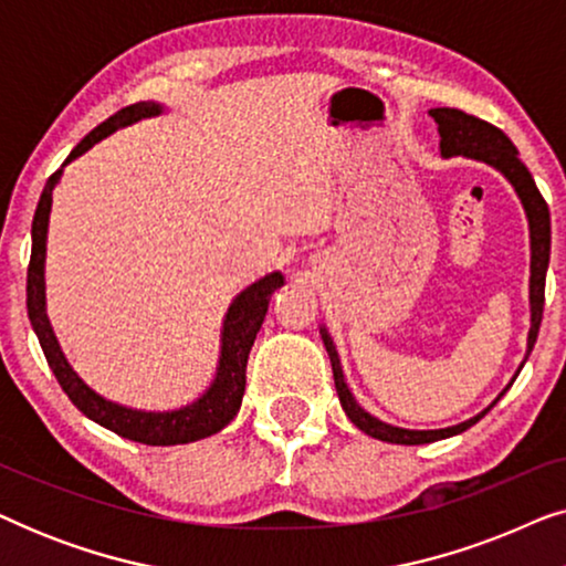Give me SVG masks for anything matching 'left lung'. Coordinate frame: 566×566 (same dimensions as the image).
<instances>
[{
    "label": "left lung",
    "mask_w": 566,
    "mask_h": 566,
    "mask_svg": "<svg viewBox=\"0 0 566 566\" xmlns=\"http://www.w3.org/2000/svg\"><path fill=\"white\" fill-rule=\"evenodd\" d=\"M430 115L432 120L438 123L440 157L443 159L467 157V159L484 161V165L497 169V172L513 185L517 198H521L525 219H528V231H531V281H528L531 329H528V350H525V360H528V355L538 337L541 316H544V285H546V270H548V252H552V216H548L546 200L541 198L528 167H525L521 157H517V149L513 146V142H510L500 128H494L492 123H486L482 118H474V115L455 111V107H432ZM319 335L324 339V347H327L329 353L332 374H335V389L345 415L350 417L355 428L366 432V436L376 440H386V443H397V446H422V443H432V440H443L469 430L471 424H476L494 405H497V399L510 389V386H513V381L523 368L521 363V368H517L513 381L507 384V389L502 391L500 397L484 409V412L471 417V420L453 424V428H443V430H407V428H397V424L381 422L378 417L366 412V409L358 405V399L353 397L350 386L345 384L343 363H339L337 347L332 343L327 327H319Z\"/></svg>",
    "instance_id": "obj_1"
}]
</instances>
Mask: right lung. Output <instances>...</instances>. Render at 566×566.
Segmentation results:
<instances>
[{"label":"right lung","mask_w":566,"mask_h":566,"mask_svg":"<svg viewBox=\"0 0 566 566\" xmlns=\"http://www.w3.org/2000/svg\"><path fill=\"white\" fill-rule=\"evenodd\" d=\"M165 113V105L154 103H136L128 105L111 115L105 123H99L95 130H90L80 144L74 146L61 169H56L45 182L38 200L35 216H33V250H30V265H28V316L33 324L38 343H41L45 360L59 378L61 389L72 399V405L80 409L84 417L92 422L103 424V428L113 430L115 436L136 440V443L146 446H182L192 443V440L216 436V432L227 428L234 420L239 407H242L244 384H247V358L254 345V337L265 322L270 296L283 285V275L268 273L260 281L247 285L242 293L229 304V312L223 316L221 327V353L219 366H216V376L208 389L200 394L196 401L185 405L180 409H167V412H146V409H134L118 401H111L99 397L95 389H90L82 381L80 374L69 366L64 350H61L56 335L45 314V239H49V216L53 203V188L61 180V172L69 161L82 157L92 146L103 142L118 128H126L130 123L142 118H154V115Z\"/></svg>","instance_id":"obj_1"}]
</instances>
